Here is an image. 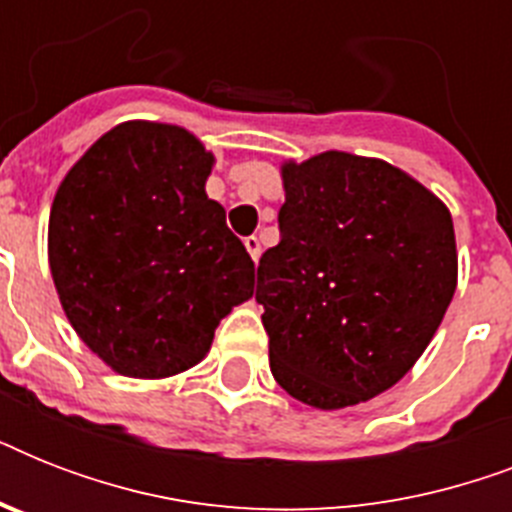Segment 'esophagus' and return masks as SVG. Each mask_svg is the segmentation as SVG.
I'll use <instances>...</instances> for the list:
<instances>
[{"label": "esophagus", "instance_id": "esophagus-1", "mask_svg": "<svg viewBox=\"0 0 512 512\" xmlns=\"http://www.w3.org/2000/svg\"><path fill=\"white\" fill-rule=\"evenodd\" d=\"M244 247H247L249 257L257 263V260H260V252H263V249H260V239H257V236H247V239H244Z\"/></svg>", "mask_w": 512, "mask_h": 512}]
</instances>
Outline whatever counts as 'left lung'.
Instances as JSON below:
<instances>
[{
	"mask_svg": "<svg viewBox=\"0 0 512 512\" xmlns=\"http://www.w3.org/2000/svg\"><path fill=\"white\" fill-rule=\"evenodd\" d=\"M281 177V241L255 292L271 372L316 409L361 404L412 369L452 303V215L382 159L327 151Z\"/></svg>",
	"mask_w": 512,
	"mask_h": 512,
	"instance_id": "8db88e82",
	"label": "left lung"
}]
</instances>
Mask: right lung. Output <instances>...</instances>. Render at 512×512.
Instances as JSON below:
<instances>
[{
    "mask_svg": "<svg viewBox=\"0 0 512 512\" xmlns=\"http://www.w3.org/2000/svg\"><path fill=\"white\" fill-rule=\"evenodd\" d=\"M215 156L175 124L124 122L63 177L50 271L71 327L114 372L159 380L209 353L255 263L204 191Z\"/></svg>",
    "mask_w": 512,
    "mask_h": 512,
    "instance_id": "1",
    "label": "right lung"
}]
</instances>
